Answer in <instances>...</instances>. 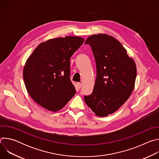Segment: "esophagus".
<instances>
[{
	"instance_id": "1",
	"label": "esophagus",
	"mask_w": 159,
	"mask_h": 159,
	"mask_svg": "<svg viewBox=\"0 0 159 159\" xmlns=\"http://www.w3.org/2000/svg\"><path fill=\"white\" fill-rule=\"evenodd\" d=\"M77 87H78L79 89H80V88L81 87V86H82V84L80 83V82H77Z\"/></svg>"
}]
</instances>
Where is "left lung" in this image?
<instances>
[{
	"label": "left lung",
	"instance_id": "left-lung-1",
	"mask_svg": "<svg viewBox=\"0 0 159 159\" xmlns=\"http://www.w3.org/2000/svg\"><path fill=\"white\" fill-rule=\"evenodd\" d=\"M85 44L91 47L97 76L93 93L85 96L84 101L97 116H107L116 111L132 93L136 65L121 43L111 36L94 34Z\"/></svg>",
	"mask_w": 159,
	"mask_h": 159
}]
</instances>
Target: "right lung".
<instances>
[{"instance_id":"1","label":"right lung","mask_w":159,"mask_h":159,"mask_svg":"<svg viewBox=\"0 0 159 159\" xmlns=\"http://www.w3.org/2000/svg\"><path fill=\"white\" fill-rule=\"evenodd\" d=\"M84 41L78 36L51 39L39 44L28 58L23 70L26 88L43 107L59 111L75 95L70 60Z\"/></svg>"}]
</instances>
